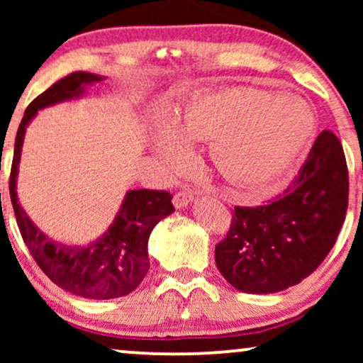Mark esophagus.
I'll list each match as a JSON object with an SVG mask.
<instances>
[{"instance_id":"obj_1","label":"esophagus","mask_w":363,"mask_h":363,"mask_svg":"<svg viewBox=\"0 0 363 363\" xmlns=\"http://www.w3.org/2000/svg\"><path fill=\"white\" fill-rule=\"evenodd\" d=\"M191 200H193V193L188 190H183V191L175 193V196H173V205L177 208H183L186 206Z\"/></svg>"}]
</instances>
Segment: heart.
Segmentation results:
<instances>
[{
	"mask_svg": "<svg viewBox=\"0 0 363 363\" xmlns=\"http://www.w3.org/2000/svg\"><path fill=\"white\" fill-rule=\"evenodd\" d=\"M314 127L309 104L296 94L230 87L193 97L168 118L157 147L173 168L185 163V143L208 142V162L221 180L261 188L299 157Z\"/></svg>",
	"mask_w": 363,
	"mask_h": 363,
	"instance_id": "heart-1",
	"label": "heart"
}]
</instances>
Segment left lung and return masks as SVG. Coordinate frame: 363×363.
Listing matches in <instances>:
<instances>
[{
	"label": "left lung",
	"mask_w": 363,
	"mask_h": 363,
	"mask_svg": "<svg viewBox=\"0 0 363 363\" xmlns=\"http://www.w3.org/2000/svg\"><path fill=\"white\" fill-rule=\"evenodd\" d=\"M347 205L344 148L334 133L324 130L282 195L261 206H235L230 231L215 247L218 269L247 294L299 284L334 247Z\"/></svg>",
	"instance_id": "1"
}]
</instances>
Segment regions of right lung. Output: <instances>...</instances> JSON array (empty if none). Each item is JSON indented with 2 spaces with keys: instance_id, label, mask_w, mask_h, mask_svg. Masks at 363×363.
<instances>
[{
  "instance_id": "right-lung-1",
  "label": "right lung",
  "mask_w": 363,
  "mask_h": 363,
  "mask_svg": "<svg viewBox=\"0 0 363 363\" xmlns=\"http://www.w3.org/2000/svg\"><path fill=\"white\" fill-rule=\"evenodd\" d=\"M99 81H102V77L96 74L72 72L29 104L14 142L9 196L24 245L44 274L72 294L104 301L130 294L147 276L150 269L148 236L158 221L175 211L172 205L173 195L145 188L127 191L112 226L89 246H64L49 240L26 216L16 195L18 165L28 123L39 108L76 99L84 92V87Z\"/></svg>"
}]
</instances>
